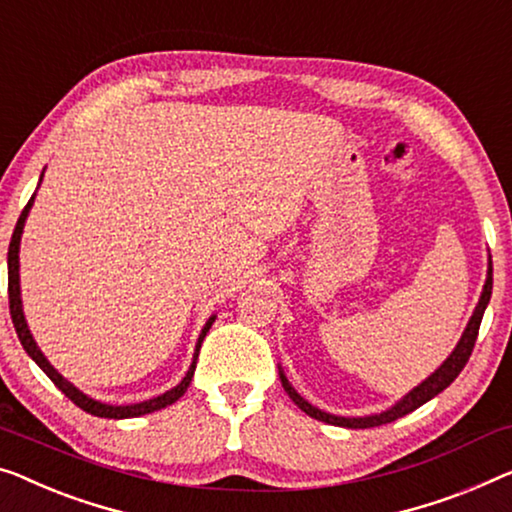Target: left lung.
Masks as SVG:
<instances>
[{
    "label": "left lung",
    "instance_id": "obj_1",
    "mask_svg": "<svg viewBox=\"0 0 512 512\" xmlns=\"http://www.w3.org/2000/svg\"><path fill=\"white\" fill-rule=\"evenodd\" d=\"M490 296H492V259H490V269H487V280H485V287H483V294H480V301L476 305L474 315H471L469 324H467V331L462 333V340L457 342L455 352L446 358V363L441 365V368L434 372V375L427 377L421 386H416L414 391L409 395H404V398L391 407L384 414L379 416H365V418H342V416H331L326 414V411L312 407V404L305 402L299 393L294 391L292 384H289L287 377L280 372V381H282V388H285L289 398H292L296 404H299V409L305 411V414L317 418V421H324L329 425H340V427H354V430H365V427H377V425H384V423H393L398 421V418L407 416L409 411H414L425 404L427 400H432L434 395H439L444 388H448L455 381V377L460 375L464 370V365H467L471 352H474V345H476V338H478V329H480V322H483V312L487 308V303H490Z\"/></svg>",
    "mask_w": 512,
    "mask_h": 512
}]
</instances>
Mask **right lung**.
<instances>
[{
  "mask_svg": "<svg viewBox=\"0 0 512 512\" xmlns=\"http://www.w3.org/2000/svg\"><path fill=\"white\" fill-rule=\"evenodd\" d=\"M32 200L27 202V207L22 209L18 223H15V230L11 236V246H9V308H11V319H13V326H15V333H18V338L22 342V347H25V352L34 358L38 368H41L45 375L52 379V384H55L61 393L66 395L68 400L73 404H78L82 411H87L91 416H98V418H135V416H142V414H151V411H158L167 407V404L177 402L183 393H186V388L190 384V379H193V372H195V365H197V354H200V347H202V340L204 335L209 333L213 319L211 317L207 326H204L202 333H200V340H197V349H195V358H193V365H190V370L186 372V377L181 379V384H177L172 388V391H167L163 395H158L154 400H147V402H140V404H126V407H112V404H103V402H96L87 398L85 393H80L78 388L73 384H68V381L59 375V372L52 368L48 363V358L41 354V349L36 347V342L32 338V333L27 329V322H25V315H22V301H20V276H18V250H20V236H22V227H25V218L29 209H32Z\"/></svg>",
  "mask_w": 512,
  "mask_h": 512,
  "instance_id": "obj_1",
  "label": "right lung"
}]
</instances>
